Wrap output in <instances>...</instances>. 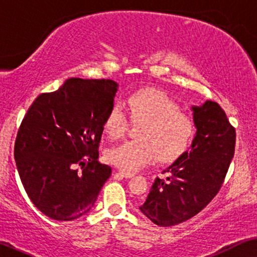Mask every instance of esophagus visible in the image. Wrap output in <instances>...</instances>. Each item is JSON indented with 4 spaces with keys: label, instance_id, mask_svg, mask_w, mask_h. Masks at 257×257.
<instances>
[{
    "label": "esophagus",
    "instance_id": "1",
    "mask_svg": "<svg viewBox=\"0 0 257 257\" xmlns=\"http://www.w3.org/2000/svg\"><path fill=\"white\" fill-rule=\"evenodd\" d=\"M118 174L121 175L122 177H125V179H131L135 175L134 173H129V172H124V170H118Z\"/></svg>",
    "mask_w": 257,
    "mask_h": 257
}]
</instances>
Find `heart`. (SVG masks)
<instances>
[{"mask_svg":"<svg viewBox=\"0 0 257 257\" xmlns=\"http://www.w3.org/2000/svg\"><path fill=\"white\" fill-rule=\"evenodd\" d=\"M124 107L131 121L141 124L139 140L123 142L107 152V160L124 172H135L155 159L172 162L183 155L193 142L196 124L177 102L159 89L142 88L128 95ZM129 119L122 105L115 103L104 117L103 128L109 138L117 140L128 131Z\"/></svg>","mask_w":257,"mask_h":257,"instance_id":"b5f03b06","label":"heart"}]
</instances>
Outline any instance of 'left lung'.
Here are the masks:
<instances>
[{
    "label": "left lung",
    "instance_id": "1",
    "mask_svg": "<svg viewBox=\"0 0 257 257\" xmlns=\"http://www.w3.org/2000/svg\"><path fill=\"white\" fill-rule=\"evenodd\" d=\"M197 132L191 150L156 177L140 210L153 223L172 227L194 217L211 202L234 157L236 132L223 109L213 101L194 107Z\"/></svg>",
    "mask_w": 257,
    "mask_h": 257
}]
</instances>
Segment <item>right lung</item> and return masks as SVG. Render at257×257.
Masks as SVG:
<instances>
[{
    "instance_id": "obj_1",
    "label": "right lung",
    "mask_w": 257,
    "mask_h": 257,
    "mask_svg": "<svg viewBox=\"0 0 257 257\" xmlns=\"http://www.w3.org/2000/svg\"><path fill=\"white\" fill-rule=\"evenodd\" d=\"M116 88L105 78L73 77L37 96L26 112L14 157L27 195L46 216L71 221L88 213L110 177V167L97 159Z\"/></svg>"
}]
</instances>
